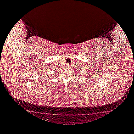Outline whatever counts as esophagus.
Returning <instances> with one entry per match:
<instances>
[{"mask_svg":"<svg viewBox=\"0 0 134 134\" xmlns=\"http://www.w3.org/2000/svg\"><path fill=\"white\" fill-rule=\"evenodd\" d=\"M66 67H67V68H68V67H69V66H68V65H67V66H66Z\"/></svg>","mask_w":134,"mask_h":134,"instance_id":"esophagus-1","label":"esophagus"}]
</instances>
